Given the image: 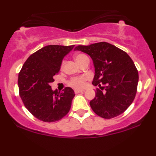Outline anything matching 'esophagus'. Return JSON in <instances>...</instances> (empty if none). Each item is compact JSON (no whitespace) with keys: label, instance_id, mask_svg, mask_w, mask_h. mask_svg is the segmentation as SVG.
<instances>
[{"label":"esophagus","instance_id":"obj_1","mask_svg":"<svg viewBox=\"0 0 156 156\" xmlns=\"http://www.w3.org/2000/svg\"><path fill=\"white\" fill-rule=\"evenodd\" d=\"M84 90H82V89H75L74 90V93L75 94H78V93H81V92H84Z\"/></svg>","mask_w":156,"mask_h":156}]
</instances>
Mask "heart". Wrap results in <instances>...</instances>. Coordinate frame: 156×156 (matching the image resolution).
I'll list each match as a JSON object with an SVG mask.
<instances>
[{
	"label": "heart",
	"mask_w": 156,
	"mask_h": 156,
	"mask_svg": "<svg viewBox=\"0 0 156 156\" xmlns=\"http://www.w3.org/2000/svg\"><path fill=\"white\" fill-rule=\"evenodd\" d=\"M88 58L87 56L83 54H79L75 56V59L77 62L81 65L83 62H84L85 59ZM64 66V62L62 63L61 68H62ZM87 80V77L86 76H76V77H73L70 79V80L68 82V84L70 87H73L74 89H82L85 86V83H86V81Z\"/></svg>",
	"instance_id": "heart-1"
}]
</instances>
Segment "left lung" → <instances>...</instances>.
Listing matches in <instances>:
<instances>
[{"mask_svg":"<svg viewBox=\"0 0 156 156\" xmlns=\"http://www.w3.org/2000/svg\"><path fill=\"white\" fill-rule=\"evenodd\" d=\"M75 50L87 53L93 59L95 75L92 84L99 85L90 101L94 112L109 119L123 114L135 99L138 72L133 60L124 51L106 42L78 45Z\"/></svg>","mask_w":156,"mask_h":156,"instance_id":"obj_1","label":"left lung"}]
</instances>
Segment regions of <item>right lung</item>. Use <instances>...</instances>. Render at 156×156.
Segmentation results:
<instances>
[{
	"label": "right lung",
	"instance_id": "obj_1",
	"mask_svg": "<svg viewBox=\"0 0 156 156\" xmlns=\"http://www.w3.org/2000/svg\"><path fill=\"white\" fill-rule=\"evenodd\" d=\"M74 45H48L30 56L18 74L19 95L27 110L44 122H55L69 112L73 89L52 91L50 83L59 74L62 61Z\"/></svg>",
	"mask_w": 156,
	"mask_h": 156
}]
</instances>
